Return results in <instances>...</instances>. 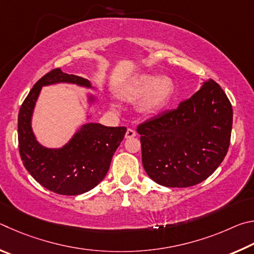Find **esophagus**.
Instances as JSON below:
<instances>
[{"mask_svg": "<svg viewBox=\"0 0 254 254\" xmlns=\"http://www.w3.org/2000/svg\"><path fill=\"white\" fill-rule=\"evenodd\" d=\"M125 136H126V138H132V137L136 136V131L132 128H128Z\"/></svg>", "mask_w": 254, "mask_h": 254, "instance_id": "1", "label": "esophagus"}]
</instances>
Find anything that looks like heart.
<instances>
[{
    "label": "heart",
    "mask_w": 254,
    "mask_h": 254,
    "mask_svg": "<svg viewBox=\"0 0 254 254\" xmlns=\"http://www.w3.org/2000/svg\"><path fill=\"white\" fill-rule=\"evenodd\" d=\"M174 91V83L167 77L144 74L132 82L127 90L131 99H140V109L144 113H154L171 99Z\"/></svg>",
    "instance_id": "1"
}]
</instances>
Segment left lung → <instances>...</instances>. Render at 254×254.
<instances>
[{
	"label": "left lung",
	"mask_w": 254,
	"mask_h": 254,
	"mask_svg": "<svg viewBox=\"0 0 254 254\" xmlns=\"http://www.w3.org/2000/svg\"><path fill=\"white\" fill-rule=\"evenodd\" d=\"M232 120L228 96L210 79L177 108L139 124L147 175L167 188H190L206 180L228 153Z\"/></svg>",
	"instance_id": "8db88e82"
}]
</instances>
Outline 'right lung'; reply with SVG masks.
<instances>
[{
  "label": "right lung",
  "mask_w": 254,
  "mask_h": 254,
  "mask_svg": "<svg viewBox=\"0 0 254 254\" xmlns=\"http://www.w3.org/2000/svg\"><path fill=\"white\" fill-rule=\"evenodd\" d=\"M57 82L90 87L88 80L62 72L60 68L49 71L38 80L19 111V152L26 171L43 188L60 195H78L92 190L105 179L127 128L87 124L62 148L43 147L35 140L31 117L42 86Z\"/></svg>",
  "instance_id": "1"
}]
</instances>
